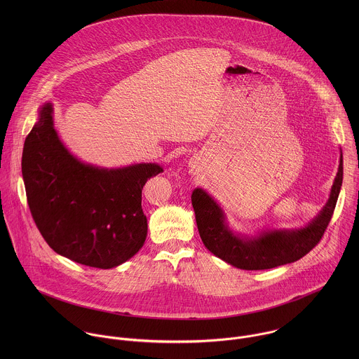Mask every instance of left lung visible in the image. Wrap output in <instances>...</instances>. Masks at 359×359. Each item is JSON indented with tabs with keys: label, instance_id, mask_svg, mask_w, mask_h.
<instances>
[{
	"label": "left lung",
	"instance_id": "obj_1",
	"mask_svg": "<svg viewBox=\"0 0 359 359\" xmlns=\"http://www.w3.org/2000/svg\"><path fill=\"white\" fill-rule=\"evenodd\" d=\"M343 184V154L327 202L320 211L300 228L261 229L246 235L231 228L221 205L202 188L192 192L199 235L205 248L222 261L239 269L259 271L294 262L309 253L323 236L330 222Z\"/></svg>",
	"mask_w": 359,
	"mask_h": 359
}]
</instances>
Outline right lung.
<instances>
[{
  "instance_id": "add662e5",
  "label": "right lung",
  "mask_w": 359,
  "mask_h": 359,
  "mask_svg": "<svg viewBox=\"0 0 359 359\" xmlns=\"http://www.w3.org/2000/svg\"><path fill=\"white\" fill-rule=\"evenodd\" d=\"M161 171L157 163L107 168L81 161L59 138L51 102L40 106L22 154L27 203L46 242L60 256L102 269L144 246L142 188Z\"/></svg>"
}]
</instances>
